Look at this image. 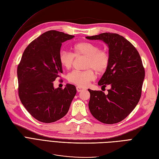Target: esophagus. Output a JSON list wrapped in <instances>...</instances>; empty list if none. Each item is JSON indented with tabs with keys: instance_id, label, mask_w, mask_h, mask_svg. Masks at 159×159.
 <instances>
[{
	"instance_id": "obj_1",
	"label": "esophagus",
	"mask_w": 159,
	"mask_h": 159,
	"mask_svg": "<svg viewBox=\"0 0 159 159\" xmlns=\"http://www.w3.org/2000/svg\"><path fill=\"white\" fill-rule=\"evenodd\" d=\"M76 89H77V91H78V92H81V91H82L85 90V88H81V87H80V86H77V87H76Z\"/></svg>"
}]
</instances>
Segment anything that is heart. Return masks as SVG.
I'll return each instance as SVG.
<instances>
[{
  "instance_id": "b5f03b06",
  "label": "heart",
  "mask_w": 159,
  "mask_h": 159,
  "mask_svg": "<svg viewBox=\"0 0 159 159\" xmlns=\"http://www.w3.org/2000/svg\"><path fill=\"white\" fill-rule=\"evenodd\" d=\"M74 54L66 50H61L59 54V61L64 68L69 70L73 66L75 56L86 57L84 68L85 71L74 70L68 75L70 83L85 87L95 78V71L101 74L108 68L110 56L108 52L101 49L98 44L91 42H81L74 45Z\"/></svg>"
}]
</instances>
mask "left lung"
Listing matches in <instances>:
<instances>
[{"label": "left lung", "instance_id": "8db88e82", "mask_svg": "<svg viewBox=\"0 0 159 159\" xmlns=\"http://www.w3.org/2000/svg\"><path fill=\"white\" fill-rule=\"evenodd\" d=\"M89 40H101L109 46L110 61L98 82L108 93L88 89L89 109L100 122L114 124L123 121L136 107L141 96L145 68L139 53L131 42L115 33L105 32L87 36Z\"/></svg>", "mask_w": 159, "mask_h": 159}]
</instances>
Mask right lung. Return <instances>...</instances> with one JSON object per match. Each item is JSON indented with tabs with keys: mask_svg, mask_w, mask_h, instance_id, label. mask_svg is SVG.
<instances>
[{
	"mask_svg": "<svg viewBox=\"0 0 159 159\" xmlns=\"http://www.w3.org/2000/svg\"><path fill=\"white\" fill-rule=\"evenodd\" d=\"M74 37L56 30L43 33L26 48L18 65L19 98L40 122L53 123L64 117L76 94L75 85L54 89L53 82L63 73L59 61L61 43Z\"/></svg>",
	"mask_w": 159,
	"mask_h": 159,
	"instance_id": "right-lung-1",
	"label": "right lung"
}]
</instances>
